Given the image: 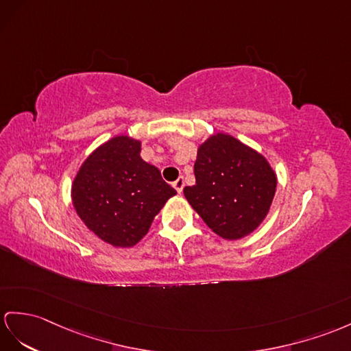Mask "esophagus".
I'll list each match as a JSON object with an SVG mask.
<instances>
[{"label": "esophagus", "instance_id": "obj_1", "mask_svg": "<svg viewBox=\"0 0 351 351\" xmlns=\"http://www.w3.org/2000/svg\"><path fill=\"white\" fill-rule=\"evenodd\" d=\"M173 186H174V189H176L178 193H182V192H183V187H184V178H183V177H178L177 180L173 183Z\"/></svg>", "mask_w": 351, "mask_h": 351}]
</instances>
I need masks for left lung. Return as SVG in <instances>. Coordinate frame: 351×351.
Segmentation results:
<instances>
[{
    "label": "left lung",
    "instance_id": "1",
    "mask_svg": "<svg viewBox=\"0 0 351 351\" xmlns=\"http://www.w3.org/2000/svg\"><path fill=\"white\" fill-rule=\"evenodd\" d=\"M193 171L196 184L183 192L213 232L238 240L267 217L277 177L258 152L234 136L216 134L198 149Z\"/></svg>",
    "mask_w": 351,
    "mask_h": 351
}]
</instances>
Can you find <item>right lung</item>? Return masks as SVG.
<instances>
[{"label":"right lung","instance_id":"add662e5","mask_svg":"<svg viewBox=\"0 0 351 351\" xmlns=\"http://www.w3.org/2000/svg\"><path fill=\"white\" fill-rule=\"evenodd\" d=\"M77 215L114 247H132L176 191L140 156V141L114 136L83 162L73 183Z\"/></svg>","mask_w":351,"mask_h":351}]
</instances>
